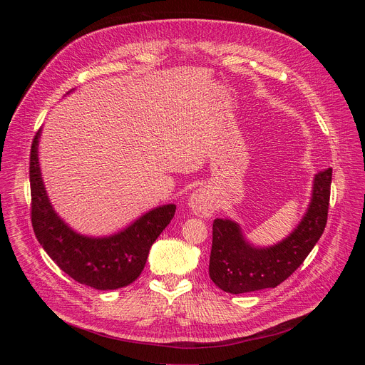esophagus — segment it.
I'll return each mask as SVG.
<instances>
[{"mask_svg": "<svg viewBox=\"0 0 365 365\" xmlns=\"http://www.w3.org/2000/svg\"><path fill=\"white\" fill-rule=\"evenodd\" d=\"M187 205L190 207V211L195 215L200 217V218L211 217L214 214V211H215V207H217L215 199H214L212 193L207 190V189H205V187L196 189L190 195V197L187 200Z\"/></svg>", "mask_w": 365, "mask_h": 365, "instance_id": "1", "label": "esophagus"}]
</instances>
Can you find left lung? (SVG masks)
<instances>
[{
    "instance_id": "1",
    "label": "left lung",
    "mask_w": 365,
    "mask_h": 365,
    "mask_svg": "<svg viewBox=\"0 0 365 365\" xmlns=\"http://www.w3.org/2000/svg\"><path fill=\"white\" fill-rule=\"evenodd\" d=\"M332 169L319 172L312 183L306 212L296 228L282 241L257 247L251 244L238 222L217 218L212 227L210 277L224 292L240 294L276 287L304 262L324 234Z\"/></svg>"
}]
</instances>
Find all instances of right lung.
I'll return each instance as SVG.
<instances>
[{
    "mask_svg": "<svg viewBox=\"0 0 365 365\" xmlns=\"http://www.w3.org/2000/svg\"><path fill=\"white\" fill-rule=\"evenodd\" d=\"M40 135L41 128L30 153L31 224L37 241L61 270L81 284L98 290L128 286L141 274L148 251L175 217L176 205L153 207L111 235L91 237L76 232L59 217L47 196L38 163Z\"/></svg>",
    "mask_w": 365,
    "mask_h": 365,
    "instance_id": "add662e5",
    "label": "right lung"
}]
</instances>
